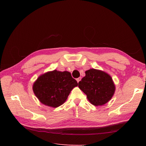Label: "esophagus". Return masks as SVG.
<instances>
[{"instance_id": "esophagus-1", "label": "esophagus", "mask_w": 146, "mask_h": 146, "mask_svg": "<svg viewBox=\"0 0 146 146\" xmlns=\"http://www.w3.org/2000/svg\"><path fill=\"white\" fill-rule=\"evenodd\" d=\"M81 80V77H79V78H77V82L78 83L79 82H80Z\"/></svg>"}]
</instances>
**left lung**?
<instances>
[{"label":"left lung","mask_w":146,"mask_h":146,"mask_svg":"<svg viewBox=\"0 0 146 146\" xmlns=\"http://www.w3.org/2000/svg\"><path fill=\"white\" fill-rule=\"evenodd\" d=\"M78 88L94 106H102L108 102L116 90L113 79L108 73L93 68L86 70L85 76L78 82Z\"/></svg>","instance_id":"obj_1"}]
</instances>
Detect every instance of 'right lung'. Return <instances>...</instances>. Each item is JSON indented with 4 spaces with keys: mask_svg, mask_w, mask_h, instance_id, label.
Returning a JSON list of instances; mask_svg holds the SVG:
<instances>
[{
    "mask_svg": "<svg viewBox=\"0 0 146 146\" xmlns=\"http://www.w3.org/2000/svg\"><path fill=\"white\" fill-rule=\"evenodd\" d=\"M77 86V82L69 72L55 69L39 76L32 88L41 104L56 108L65 102L70 91Z\"/></svg>",
    "mask_w": 146,
    "mask_h": 146,
    "instance_id": "add662e5",
    "label": "right lung"
}]
</instances>
